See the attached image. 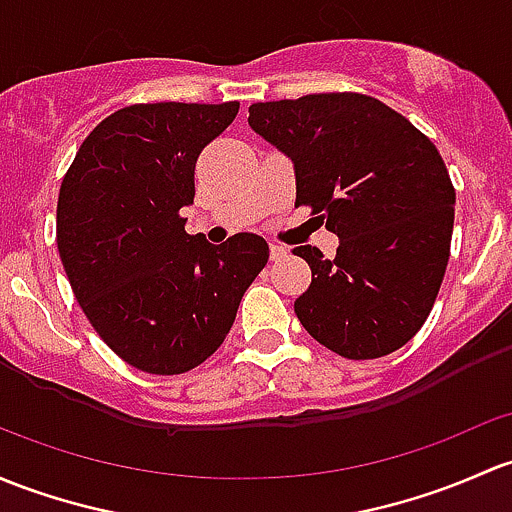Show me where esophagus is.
<instances>
[{
  "instance_id": "1",
  "label": "esophagus",
  "mask_w": 512,
  "mask_h": 512,
  "mask_svg": "<svg viewBox=\"0 0 512 512\" xmlns=\"http://www.w3.org/2000/svg\"><path fill=\"white\" fill-rule=\"evenodd\" d=\"M287 255V247H282L279 242H270V257L272 260H279V257Z\"/></svg>"
}]
</instances>
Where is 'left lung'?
<instances>
[{
	"instance_id": "obj_1",
	"label": "left lung",
	"mask_w": 512,
	"mask_h": 512,
	"mask_svg": "<svg viewBox=\"0 0 512 512\" xmlns=\"http://www.w3.org/2000/svg\"><path fill=\"white\" fill-rule=\"evenodd\" d=\"M247 122L294 161L297 206L341 240L333 260L292 250L311 267L294 301L301 326L348 360L405 346L437 301L454 230L456 191L432 139L360 93L255 102Z\"/></svg>"
}]
</instances>
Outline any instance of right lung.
<instances>
[{
    "instance_id": "1",
    "label": "right lung",
    "mask_w": 512,
    "mask_h": 512,
    "mask_svg": "<svg viewBox=\"0 0 512 512\" xmlns=\"http://www.w3.org/2000/svg\"><path fill=\"white\" fill-rule=\"evenodd\" d=\"M240 102H139L85 137L63 176L56 242L80 309L132 368L181 375L218 351L267 265L255 233L223 245L186 233L198 154Z\"/></svg>"
}]
</instances>
